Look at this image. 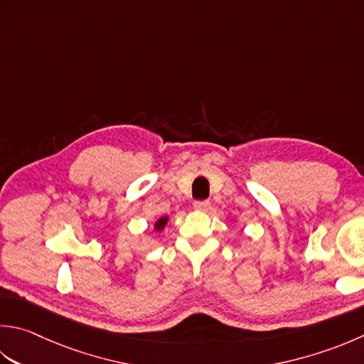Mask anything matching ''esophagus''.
Returning <instances> with one entry per match:
<instances>
[{"mask_svg": "<svg viewBox=\"0 0 364 364\" xmlns=\"http://www.w3.org/2000/svg\"><path fill=\"white\" fill-rule=\"evenodd\" d=\"M211 208V202L210 200H197L194 202V210L197 211H208Z\"/></svg>", "mask_w": 364, "mask_h": 364, "instance_id": "esophagus-1", "label": "esophagus"}]
</instances>
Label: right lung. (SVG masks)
<instances>
[{"mask_svg": "<svg viewBox=\"0 0 364 364\" xmlns=\"http://www.w3.org/2000/svg\"><path fill=\"white\" fill-rule=\"evenodd\" d=\"M167 218H161L159 220H158V223H156V225H154V229L156 230H162L164 229V225H166L167 224Z\"/></svg>", "mask_w": 364, "mask_h": 364, "instance_id": "1", "label": "right lung"}]
</instances>
